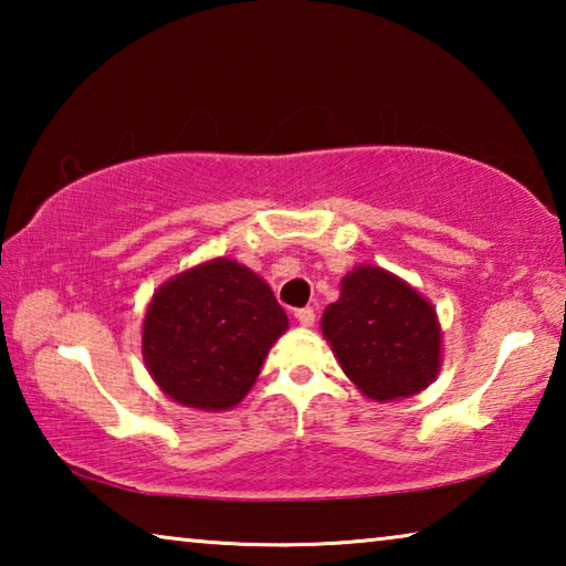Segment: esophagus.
<instances>
[{
	"label": "esophagus",
	"instance_id": "34e87169",
	"mask_svg": "<svg viewBox=\"0 0 566 566\" xmlns=\"http://www.w3.org/2000/svg\"><path fill=\"white\" fill-rule=\"evenodd\" d=\"M294 317H296V322L302 324V327H312V324H314V310H312V306H302V310L294 312Z\"/></svg>",
	"mask_w": 566,
	"mask_h": 566
}]
</instances>
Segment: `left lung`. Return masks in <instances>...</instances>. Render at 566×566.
I'll list each match as a JSON object with an SVG mask.
<instances>
[{
    "label": "left lung",
    "mask_w": 566,
    "mask_h": 566,
    "mask_svg": "<svg viewBox=\"0 0 566 566\" xmlns=\"http://www.w3.org/2000/svg\"><path fill=\"white\" fill-rule=\"evenodd\" d=\"M322 334L344 375L375 401L427 389L442 364L434 306L375 264H361L344 276L339 300L322 314Z\"/></svg>",
    "instance_id": "left-lung-1"
}]
</instances>
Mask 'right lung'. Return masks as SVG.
<instances>
[{
    "instance_id": "obj_1",
    "label": "right lung",
    "mask_w": 566,
    "mask_h": 566,
    "mask_svg": "<svg viewBox=\"0 0 566 566\" xmlns=\"http://www.w3.org/2000/svg\"><path fill=\"white\" fill-rule=\"evenodd\" d=\"M290 327L262 276L224 256L171 276L151 296L142 354L151 379L185 407L222 411L247 397Z\"/></svg>"
}]
</instances>
